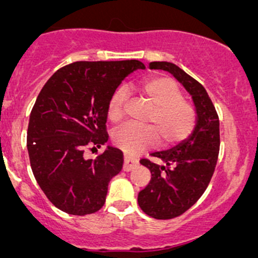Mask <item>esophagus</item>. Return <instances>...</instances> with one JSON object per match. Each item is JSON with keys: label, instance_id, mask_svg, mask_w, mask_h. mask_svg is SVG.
I'll use <instances>...</instances> for the list:
<instances>
[{"label": "esophagus", "instance_id": "34e87169", "mask_svg": "<svg viewBox=\"0 0 258 258\" xmlns=\"http://www.w3.org/2000/svg\"><path fill=\"white\" fill-rule=\"evenodd\" d=\"M139 166V161L136 158H132L131 156L124 155V163H123V171H131Z\"/></svg>", "mask_w": 258, "mask_h": 258}]
</instances>
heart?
Here are the masks:
<instances>
[{
    "instance_id": "1",
    "label": "heart",
    "mask_w": 258,
    "mask_h": 258,
    "mask_svg": "<svg viewBox=\"0 0 258 258\" xmlns=\"http://www.w3.org/2000/svg\"><path fill=\"white\" fill-rule=\"evenodd\" d=\"M140 92L152 106L148 113V124H124L113 132L112 141L116 147L128 155L157 144L163 147L177 146L192 136L197 126L196 107L183 100V93L177 83L168 77H150L140 86ZM126 91L118 88L111 96L107 105L110 121L118 123L124 118Z\"/></svg>"
}]
</instances>
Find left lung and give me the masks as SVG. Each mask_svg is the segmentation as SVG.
Masks as SVG:
<instances>
[{"label":"left lung","mask_w":258,"mask_h":258,"mask_svg":"<svg viewBox=\"0 0 258 258\" xmlns=\"http://www.w3.org/2000/svg\"><path fill=\"white\" fill-rule=\"evenodd\" d=\"M150 69L172 74L194 98L197 126L187 141L170 151L152 153L163 163L141 158L151 171V181L139 194V205L146 215L171 220L191 209L209 186L220 151L218 114L204 86L171 62H151Z\"/></svg>","instance_id":"left-lung-1"}]
</instances>
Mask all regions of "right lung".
Returning a JSON list of instances; mask_svg holds the SVG:
<instances>
[{"instance_id":"right-lung-1","label":"right lung","mask_w":258,"mask_h":258,"mask_svg":"<svg viewBox=\"0 0 258 258\" xmlns=\"http://www.w3.org/2000/svg\"><path fill=\"white\" fill-rule=\"evenodd\" d=\"M137 69H145L137 59L77 61L57 70L38 93L28 122L27 150L36 181L57 209L85 216L105 205L123 153L107 147L87 160L85 152L107 142L108 101Z\"/></svg>"}]
</instances>
